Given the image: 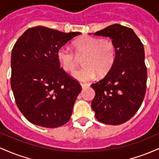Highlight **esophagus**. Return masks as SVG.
Listing matches in <instances>:
<instances>
[{"label": "esophagus", "instance_id": "obj_1", "mask_svg": "<svg viewBox=\"0 0 159 159\" xmlns=\"http://www.w3.org/2000/svg\"><path fill=\"white\" fill-rule=\"evenodd\" d=\"M81 86L82 88L85 89V88H87V87H90V84H83V83H81Z\"/></svg>", "mask_w": 159, "mask_h": 159}]
</instances>
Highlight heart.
<instances>
[{"label":"heart","mask_w":159,"mask_h":159,"mask_svg":"<svg viewBox=\"0 0 159 159\" xmlns=\"http://www.w3.org/2000/svg\"><path fill=\"white\" fill-rule=\"evenodd\" d=\"M75 53L67 46H62L57 50V57L63 69L73 72L77 66V57L85 54L82 68L75 71L72 75L81 81L93 79L98 73L102 76L107 74L114 65L116 56V46L110 39L84 36L73 43Z\"/></svg>","instance_id":"obj_1"}]
</instances>
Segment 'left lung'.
I'll list each match as a JSON object with an SVG mask.
<instances>
[{
	"instance_id": "left-lung-1",
	"label": "left lung",
	"mask_w": 159,
	"mask_h": 159,
	"mask_svg": "<svg viewBox=\"0 0 159 159\" xmlns=\"http://www.w3.org/2000/svg\"><path fill=\"white\" fill-rule=\"evenodd\" d=\"M94 35L110 37L116 56L106 75L91 84L96 93L91 106L98 121L120 125L136 114L145 96L147 70L143 45L132 28L118 24Z\"/></svg>"
}]
</instances>
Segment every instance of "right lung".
<instances>
[{"label": "right lung", "instance_id": "1", "mask_svg": "<svg viewBox=\"0 0 159 159\" xmlns=\"http://www.w3.org/2000/svg\"><path fill=\"white\" fill-rule=\"evenodd\" d=\"M80 34L37 26L27 29L14 45L11 87L18 107L31 123L57 128L70 120L81 87L61 68L57 52Z\"/></svg>", "mask_w": 159, "mask_h": 159}]
</instances>
